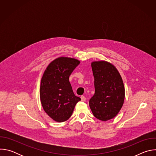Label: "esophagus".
<instances>
[{"label": "esophagus", "mask_w": 156, "mask_h": 156, "mask_svg": "<svg viewBox=\"0 0 156 156\" xmlns=\"http://www.w3.org/2000/svg\"><path fill=\"white\" fill-rule=\"evenodd\" d=\"M81 101H83V102H85V101H86V98L84 96H82L81 97Z\"/></svg>", "instance_id": "1"}]
</instances>
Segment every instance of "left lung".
<instances>
[{"label":"left lung","instance_id":"left-lung-1","mask_svg":"<svg viewBox=\"0 0 156 156\" xmlns=\"http://www.w3.org/2000/svg\"><path fill=\"white\" fill-rule=\"evenodd\" d=\"M91 67L95 93L90 100V107L96 119L107 121L116 117L123 105V80L115 66L105 60L93 61Z\"/></svg>","mask_w":156,"mask_h":156}]
</instances>
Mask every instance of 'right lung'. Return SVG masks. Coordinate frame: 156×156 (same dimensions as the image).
<instances>
[{
	"label": "right lung",
	"instance_id": "1",
	"mask_svg": "<svg viewBox=\"0 0 156 156\" xmlns=\"http://www.w3.org/2000/svg\"><path fill=\"white\" fill-rule=\"evenodd\" d=\"M80 62L74 58L60 57L52 61L41 81L40 100L44 110L54 121L67 120L81 99L73 93L69 76Z\"/></svg>",
	"mask_w": 156,
	"mask_h": 156
}]
</instances>
